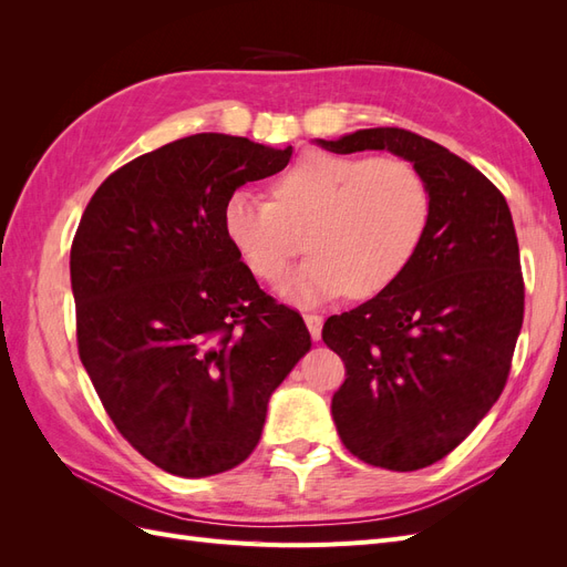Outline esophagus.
I'll list each match as a JSON object with an SVG mask.
<instances>
[{
  "instance_id": "obj_1",
  "label": "esophagus",
  "mask_w": 567,
  "mask_h": 567,
  "mask_svg": "<svg viewBox=\"0 0 567 567\" xmlns=\"http://www.w3.org/2000/svg\"><path fill=\"white\" fill-rule=\"evenodd\" d=\"M305 323H307V329H310V336H312L315 340H319V338H321L323 317L317 315V312H305Z\"/></svg>"
}]
</instances>
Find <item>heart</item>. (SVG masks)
<instances>
[{
  "label": "heart",
  "instance_id": "heart-1",
  "mask_svg": "<svg viewBox=\"0 0 567 567\" xmlns=\"http://www.w3.org/2000/svg\"><path fill=\"white\" fill-rule=\"evenodd\" d=\"M271 198L236 192L221 225L257 279L281 281L310 246L315 255L286 296L317 302L348 293L371 298L414 260L433 196L421 169L404 158L307 153L274 182Z\"/></svg>",
  "mask_w": 567,
  "mask_h": 567
}]
</instances>
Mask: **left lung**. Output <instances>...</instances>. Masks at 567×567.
Wrapping results in <instances>:
<instances>
[{"label": "left lung", "instance_id": "left-lung-1", "mask_svg": "<svg viewBox=\"0 0 567 567\" xmlns=\"http://www.w3.org/2000/svg\"><path fill=\"white\" fill-rule=\"evenodd\" d=\"M319 144L388 148L431 186V225L402 277L321 331L346 364L331 402L342 444L371 466L419 471L456 450L508 381L525 315L516 227L499 188L421 134L371 127Z\"/></svg>", "mask_w": 567, "mask_h": 567}]
</instances>
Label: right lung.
<instances>
[{"label":"right lung","mask_w":567,"mask_h":567,"mask_svg":"<svg viewBox=\"0 0 567 567\" xmlns=\"http://www.w3.org/2000/svg\"><path fill=\"white\" fill-rule=\"evenodd\" d=\"M293 146L194 134L101 184L71 246L78 352L117 433L179 477L257 447L269 394L310 350L302 317L257 286L221 225Z\"/></svg>","instance_id":"right-lung-1"}]
</instances>
